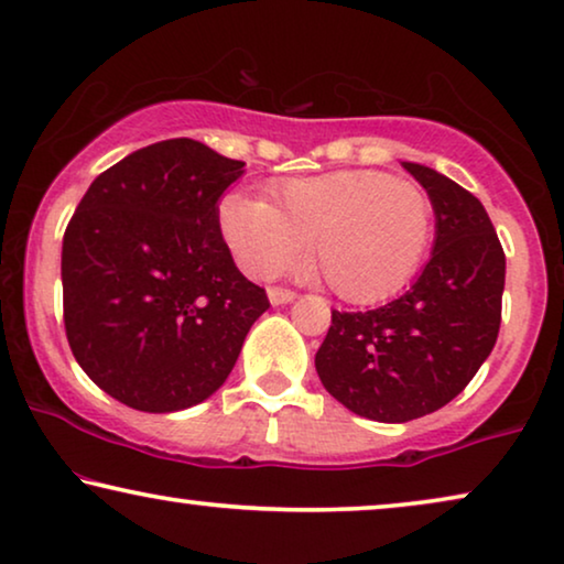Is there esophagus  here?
I'll use <instances>...</instances> for the list:
<instances>
[{
	"mask_svg": "<svg viewBox=\"0 0 564 564\" xmlns=\"http://www.w3.org/2000/svg\"><path fill=\"white\" fill-rule=\"evenodd\" d=\"M268 299H271V304H273V306L291 304V301L296 299V291H291V289H281V285H273V289H268Z\"/></svg>",
	"mask_w": 564,
	"mask_h": 564,
	"instance_id": "esophagus-1",
	"label": "esophagus"
}]
</instances>
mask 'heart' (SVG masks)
<instances>
[{"label": "heart", "mask_w": 564, "mask_h": 564, "mask_svg": "<svg viewBox=\"0 0 564 564\" xmlns=\"http://www.w3.org/2000/svg\"><path fill=\"white\" fill-rule=\"evenodd\" d=\"M221 237L256 279L306 258L324 285L350 304L393 296L416 273L432 232V206L416 184L383 171H335L271 188V204L229 194Z\"/></svg>", "instance_id": "heart-1"}]
</instances>
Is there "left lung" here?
<instances>
[{
    "instance_id": "8db88e82",
    "label": "left lung",
    "mask_w": 564,
    "mask_h": 564,
    "mask_svg": "<svg viewBox=\"0 0 564 564\" xmlns=\"http://www.w3.org/2000/svg\"><path fill=\"white\" fill-rule=\"evenodd\" d=\"M430 194L437 237L403 296L370 312H332L314 365L335 399L372 422L401 424L465 391L501 327L506 256L488 212L434 169L403 163Z\"/></svg>"
}]
</instances>
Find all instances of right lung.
<instances>
[{
	"mask_svg": "<svg viewBox=\"0 0 564 564\" xmlns=\"http://www.w3.org/2000/svg\"><path fill=\"white\" fill-rule=\"evenodd\" d=\"M242 161L176 138L99 173L63 235V324L76 362L124 406H196L271 306L237 271L219 196Z\"/></svg>",
	"mask_w": 564,
	"mask_h": 564,
	"instance_id": "obj_1",
	"label": "right lung"
}]
</instances>
